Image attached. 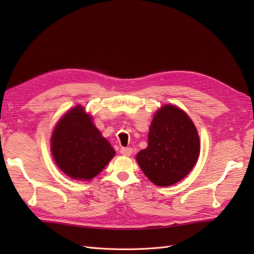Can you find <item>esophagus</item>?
<instances>
[{
	"instance_id": "34e87169",
	"label": "esophagus",
	"mask_w": 254,
	"mask_h": 254,
	"mask_svg": "<svg viewBox=\"0 0 254 254\" xmlns=\"http://www.w3.org/2000/svg\"><path fill=\"white\" fill-rule=\"evenodd\" d=\"M120 152L122 153V155H124V156H130L132 153V148H130V147H122Z\"/></svg>"
}]
</instances>
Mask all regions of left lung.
Here are the masks:
<instances>
[{
    "instance_id": "8db88e82",
    "label": "left lung",
    "mask_w": 254,
    "mask_h": 254,
    "mask_svg": "<svg viewBox=\"0 0 254 254\" xmlns=\"http://www.w3.org/2000/svg\"><path fill=\"white\" fill-rule=\"evenodd\" d=\"M199 151V136L189 115L173 105H166L153 117L148 146L137 153L136 161L152 183L170 187L190 172Z\"/></svg>"
}]
</instances>
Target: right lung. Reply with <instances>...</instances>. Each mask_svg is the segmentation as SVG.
Segmentation results:
<instances>
[{
  "label": "right lung",
  "instance_id": "add662e5",
  "mask_svg": "<svg viewBox=\"0 0 254 254\" xmlns=\"http://www.w3.org/2000/svg\"><path fill=\"white\" fill-rule=\"evenodd\" d=\"M52 153L56 164L68 177L90 180L103 171L115 151L82 107L77 106L66 112L54 129Z\"/></svg>",
  "mask_w": 254,
  "mask_h": 254
}]
</instances>
